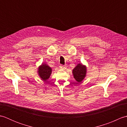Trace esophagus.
<instances>
[{
	"mask_svg": "<svg viewBox=\"0 0 127 127\" xmlns=\"http://www.w3.org/2000/svg\"><path fill=\"white\" fill-rule=\"evenodd\" d=\"M59 68L62 69H65L66 68V66L65 65H61L59 66Z\"/></svg>",
	"mask_w": 127,
	"mask_h": 127,
	"instance_id": "34e87169",
	"label": "esophagus"
}]
</instances>
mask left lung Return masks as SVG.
<instances>
[{"label": "left lung", "instance_id": "8db88e82", "mask_svg": "<svg viewBox=\"0 0 127 127\" xmlns=\"http://www.w3.org/2000/svg\"><path fill=\"white\" fill-rule=\"evenodd\" d=\"M72 73H73L75 79L78 82H81L86 76V66L82 65L81 64H77V65L72 70Z\"/></svg>", "mask_w": 127, "mask_h": 127}]
</instances>
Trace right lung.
<instances>
[{
  "label": "right lung",
  "instance_id": "add662e5",
  "mask_svg": "<svg viewBox=\"0 0 127 127\" xmlns=\"http://www.w3.org/2000/svg\"><path fill=\"white\" fill-rule=\"evenodd\" d=\"M51 72H52V69L46 64H42L39 68V74L40 77L44 81H46L48 79H49Z\"/></svg>",
  "mask_w": 127,
  "mask_h": 127
}]
</instances>
